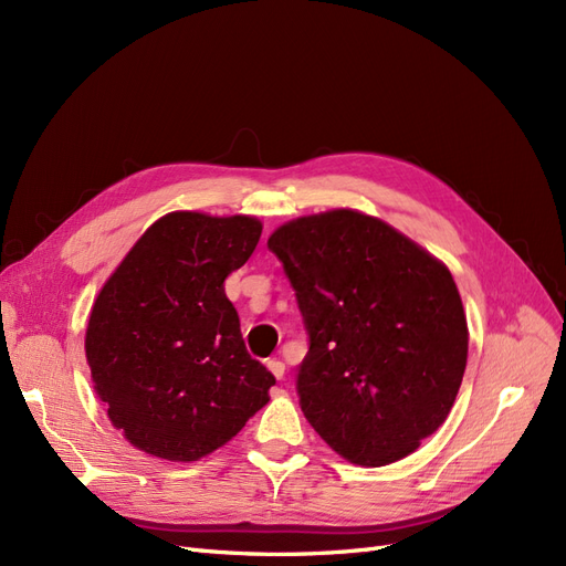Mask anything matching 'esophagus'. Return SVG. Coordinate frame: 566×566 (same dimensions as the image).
<instances>
[{"mask_svg":"<svg viewBox=\"0 0 566 566\" xmlns=\"http://www.w3.org/2000/svg\"><path fill=\"white\" fill-rule=\"evenodd\" d=\"M268 370H270L272 375H275L277 380H282V378H284V370H286V366H284L280 359H270V361H268Z\"/></svg>","mask_w":566,"mask_h":566,"instance_id":"34e87169","label":"esophagus"}]
</instances>
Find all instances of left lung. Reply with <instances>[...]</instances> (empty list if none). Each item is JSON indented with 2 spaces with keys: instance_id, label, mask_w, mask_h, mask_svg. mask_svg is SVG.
I'll return each instance as SVG.
<instances>
[{
  "instance_id": "left-lung-1",
  "label": "left lung",
  "mask_w": 566,
  "mask_h": 566,
  "mask_svg": "<svg viewBox=\"0 0 566 566\" xmlns=\"http://www.w3.org/2000/svg\"><path fill=\"white\" fill-rule=\"evenodd\" d=\"M296 291L310 349L301 410L352 464L385 467L446 422L469 328L450 270L389 223L331 209L268 238Z\"/></svg>"
}]
</instances>
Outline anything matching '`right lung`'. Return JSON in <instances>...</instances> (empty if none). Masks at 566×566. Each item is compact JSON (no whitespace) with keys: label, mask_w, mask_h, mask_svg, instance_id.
I'll list each match as a JSON object with an SVG mask.
<instances>
[{"label":"right lung","mask_w":566,"mask_h":566,"mask_svg":"<svg viewBox=\"0 0 566 566\" xmlns=\"http://www.w3.org/2000/svg\"><path fill=\"white\" fill-rule=\"evenodd\" d=\"M261 230L242 214H165L97 294L86 328L91 378L137 450L198 462L270 401L275 378L251 359L223 289Z\"/></svg>","instance_id":"add662e5"}]
</instances>
